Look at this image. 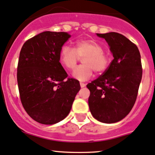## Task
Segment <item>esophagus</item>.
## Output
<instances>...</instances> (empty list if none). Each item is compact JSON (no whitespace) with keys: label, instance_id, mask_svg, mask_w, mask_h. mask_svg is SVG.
Wrapping results in <instances>:
<instances>
[{"label":"esophagus","instance_id":"obj_1","mask_svg":"<svg viewBox=\"0 0 155 155\" xmlns=\"http://www.w3.org/2000/svg\"><path fill=\"white\" fill-rule=\"evenodd\" d=\"M80 86H81V87H85V84L83 83V82H80Z\"/></svg>","mask_w":155,"mask_h":155}]
</instances>
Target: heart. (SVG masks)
Masks as SVG:
<instances>
[{
	"label": "heart",
	"instance_id": "obj_1",
	"mask_svg": "<svg viewBox=\"0 0 155 155\" xmlns=\"http://www.w3.org/2000/svg\"><path fill=\"white\" fill-rule=\"evenodd\" d=\"M104 47L97 40L92 39L78 40L76 47L64 45L59 52L61 64L68 70L76 66L79 57L82 58L83 64L76 67L73 70V77L77 80L87 81L92 76L94 70L97 74L104 73L110 64V56L105 52Z\"/></svg>",
	"mask_w": 155,
	"mask_h": 155
}]
</instances>
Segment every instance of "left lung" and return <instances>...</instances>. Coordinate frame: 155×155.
Masks as SVG:
<instances>
[{
  "instance_id": "1",
  "label": "left lung",
  "mask_w": 155,
  "mask_h": 155,
  "mask_svg": "<svg viewBox=\"0 0 155 155\" xmlns=\"http://www.w3.org/2000/svg\"><path fill=\"white\" fill-rule=\"evenodd\" d=\"M106 40L114 59L101 76L87 85L94 118L112 124L125 118L134 107L143 76L137 46L116 32L97 34Z\"/></svg>"
}]
</instances>
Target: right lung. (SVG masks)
<instances>
[{"label":"right lung","instance_id":"1","mask_svg":"<svg viewBox=\"0 0 155 155\" xmlns=\"http://www.w3.org/2000/svg\"><path fill=\"white\" fill-rule=\"evenodd\" d=\"M70 37L67 32L44 31L21 47L17 82L21 104L29 116L43 124H53L68 115L79 82L59 62L61 48Z\"/></svg>","mask_w":155,"mask_h":155}]
</instances>
